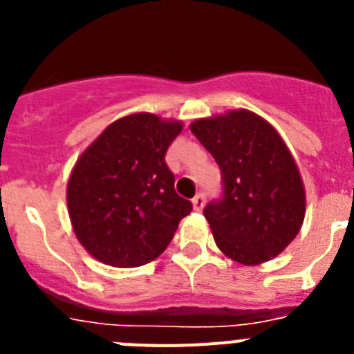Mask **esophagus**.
<instances>
[{"label": "esophagus", "instance_id": "1", "mask_svg": "<svg viewBox=\"0 0 354 354\" xmlns=\"http://www.w3.org/2000/svg\"><path fill=\"white\" fill-rule=\"evenodd\" d=\"M192 204H193V209H195V211H202V209H204V205H205V195L204 193H198V195L195 196V198L192 200Z\"/></svg>", "mask_w": 354, "mask_h": 354}]
</instances>
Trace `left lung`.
<instances>
[{
  "label": "left lung",
  "instance_id": "left-lung-1",
  "mask_svg": "<svg viewBox=\"0 0 354 354\" xmlns=\"http://www.w3.org/2000/svg\"><path fill=\"white\" fill-rule=\"evenodd\" d=\"M189 129L221 170L223 196L204 209L216 246L245 266L280 255L306 211L303 179L282 136L250 109L198 118Z\"/></svg>",
  "mask_w": 354,
  "mask_h": 354
}]
</instances>
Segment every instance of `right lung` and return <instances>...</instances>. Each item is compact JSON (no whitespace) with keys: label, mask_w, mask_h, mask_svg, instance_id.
<instances>
[{"label":"right lung","mask_w":354,"mask_h":354,"mask_svg":"<svg viewBox=\"0 0 354 354\" xmlns=\"http://www.w3.org/2000/svg\"><path fill=\"white\" fill-rule=\"evenodd\" d=\"M183 122L133 113L111 122L77 158L67 209L77 241L113 268H138L170 245L192 202L174 189L165 154Z\"/></svg>","instance_id":"right-lung-1"}]
</instances>
